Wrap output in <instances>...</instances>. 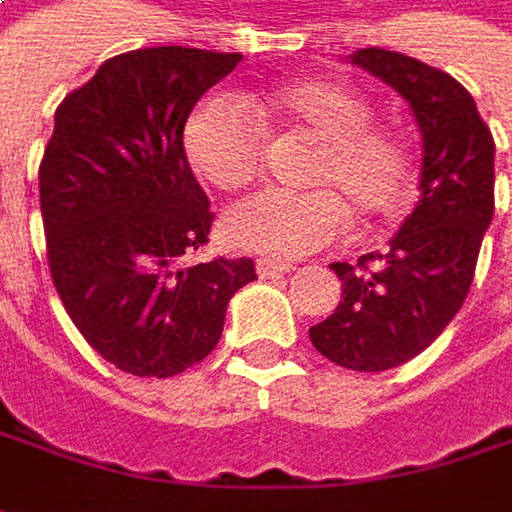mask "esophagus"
I'll list each match as a JSON object with an SVG mask.
<instances>
[{"label": "esophagus", "mask_w": 512, "mask_h": 512, "mask_svg": "<svg viewBox=\"0 0 512 512\" xmlns=\"http://www.w3.org/2000/svg\"><path fill=\"white\" fill-rule=\"evenodd\" d=\"M257 274L260 277H274V274H286L291 272V263H283V260H272V257H257Z\"/></svg>", "instance_id": "obj_1"}]
</instances>
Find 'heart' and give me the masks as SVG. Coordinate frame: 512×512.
Returning <instances> with one entry per match:
<instances>
[{"label": "heart", "mask_w": 512, "mask_h": 512, "mask_svg": "<svg viewBox=\"0 0 512 512\" xmlns=\"http://www.w3.org/2000/svg\"><path fill=\"white\" fill-rule=\"evenodd\" d=\"M245 113L229 98H203L186 115L181 144L206 184L238 192L260 172L269 133L306 135L314 144L303 184L266 189L226 215V235L243 249L300 257L326 246L345 226L394 218L414 186V152L402 130L377 121L362 90L337 79H297L246 96Z\"/></svg>", "instance_id": "1"}]
</instances>
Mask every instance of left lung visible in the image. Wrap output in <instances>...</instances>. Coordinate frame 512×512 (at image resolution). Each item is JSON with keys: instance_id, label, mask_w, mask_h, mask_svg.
<instances>
[{"instance_id": "obj_1", "label": "left lung", "mask_w": 512, "mask_h": 512, "mask_svg": "<svg viewBox=\"0 0 512 512\" xmlns=\"http://www.w3.org/2000/svg\"><path fill=\"white\" fill-rule=\"evenodd\" d=\"M351 62L411 104L422 133V195L385 255L331 263L343 300L309 337L343 368L388 371L422 354L465 303L493 221L496 144L473 96L445 70L382 47H362Z\"/></svg>"}]
</instances>
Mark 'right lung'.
<instances>
[{"mask_svg":"<svg viewBox=\"0 0 512 512\" xmlns=\"http://www.w3.org/2000/svg\"><path fill=\"white\" fill-rule=\"evenodd\" d=\"M240 53L144 47L67 93L39 167L47 263L84 340L135 377H175L223 334L249 257L184 266L212 229L186 164V115Z\"/></svg>","mask_w":512,"mask_h":512,"instance_id":"1","label":"right lung"}]
</instances>
